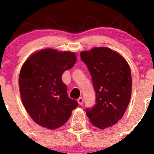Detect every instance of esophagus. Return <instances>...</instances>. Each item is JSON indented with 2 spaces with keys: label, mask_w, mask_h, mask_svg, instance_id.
Instances as JSON below:
<instances>
[{
  "label": "esophagus",
  "mask_w": 154,
  "mask_h": 154,
  "mask_svg": "<svg viewBox=\"0 0 154 154\" xmlns=\"http://www.w3.org/2000/svg\"><path fill=\"white\" fill-rule=\"evenodd\" d=\"M77 101H78V103L79 105H82L83 103V98L82 97H80V98H78V100H77Z\"/></svg>",
  "instance_id": "obj_1"
}]
</instances>
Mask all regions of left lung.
Instances as JSON below:
<instances>
[{
	"label": "left lung",
	"instance_id": "8db88e82",
	"mask_svg": "<svg viewBox=\"0 0 154 154\" xmlns=\"http://www.w3.org/2000/svg\"><path fill=\"white\" fill-rule=\"evenodd\" d=\"M90 71L95 91V105L86 109L91 122L103 129L118 122L130 103L131 71L122 56L109 48H93L80 53Z\"/></svg>",
	"mask_w": 154,
	"mask_h": 154
}]
</instances>
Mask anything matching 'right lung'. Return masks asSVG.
<instances>
[{"label":"right lung","instance_id":"1","mask_svg":"<svg viewBox=\"0 0 154 154\" xmlns=\"http://www.w3.org/2000/svg\"><path fill=\"white\" fill-rule=\"evenodd\" d=\"M77 61L75 53L45 48L31 55L21 69L19 85L26 111L38 125L55 130L66 122L78 106L69 98L61 76Z\"/></svg>","mask_w":154,"mask_h":154}]
</instances>
